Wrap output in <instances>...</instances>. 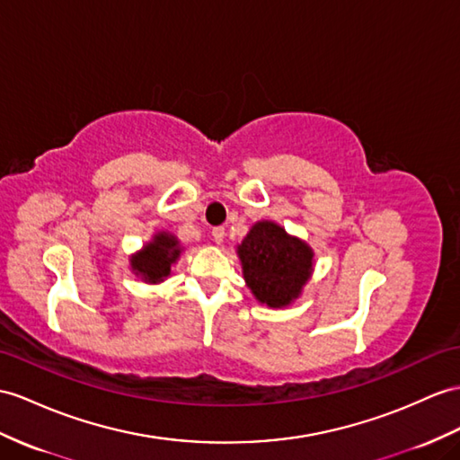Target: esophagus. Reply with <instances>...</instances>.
<instances>
[{
    "instance_id": "obj_1",
    "label": "esophagus",
    "mask_w": 460,
    "mask_h": 460,
    "mask_svg": "<svg viewBox=\"0 0 460 460\" xmlns=\"http://www.w3.org/2000/svg\"><path fill=\"white\" fill-rule=\"evenodd\" d=\"M224 238H226V230H224L222 226L212 228V240H215L217 243H222Z\"/></svg>"
}]
</instances>
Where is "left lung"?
I'll list each match as a JSON object with an SVG mask.
<instances>
[{
	"label": "left lung",
	"instance_id": "1",
	"mask_svg": "<svg viewBox=\"0 0 460 460\" xmlns=\"http://www.w3.org/2000/svg\"><path fill=\"white\" fill-rule=\"evenodd\" d=\"M245 285L271 308L288 306L300 296L314 267V252L306 242L288 236L271 220L255 222L238 245Z\"/></svg>",
	"mask_w": 460,
	"mask_h": 460
}]
</instances>
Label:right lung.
I'll return each mask as SVG.
<instances>
[{
    "label": "right lung",
    "instance_id": "right-lung-1",
    "mask_svg": "<svg viewBox=\"0 0 460 460\" xmlns=\"http://www.w3.org/2000/svg\"><path fill=\"white\" fill-rule=\"evenodd\" d=\"M181 245L170 232L154 234L152 242L130 257V267L137 277H142L146 283H162L165 277H170L172 265L181 255Z\"/></svg>",
    "mask_w": 460,
    "mask_h": 460
}]
</instances>
